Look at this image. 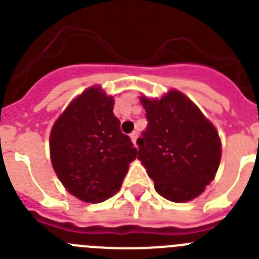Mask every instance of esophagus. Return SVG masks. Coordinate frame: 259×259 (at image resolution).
<instances>
[{"label": "esophagus", "mask_w": 259, "mask_h": 259, "mask_svg": "<svg viewBox=\"0 0 259 259\" xmlns=\"http://www.w3.org/2000/svg\"><path fill=\"white\" fill-rule=\"evenodd\" d=\"M130 137H131V140H132V143L135 144V146H136V141H137V137H139V135H137V132L136 131H134L132 132L131 135H130Z\"/></svg>", "instance_id": "obj_1"}]
</instances>
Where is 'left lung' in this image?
Instances as JSON below:
<instances>
[{
	"label": "left lung",
	"mask_w": 259,
	"mask_h": 259,
	"mask_svg": "<svg viewBox=\"0 0 259 259\" xmlns=\"http://www.w3.org/2000/svg\"><path fill=\"white\" fill-rule=\"evenodd\" d=\"M148 120L139 137V155L154 188L172 202H187L205 191L221 162L214 125L178 91L161 100L141 97Z\"/></svg>",
	"instance_id": "8db88e82"
}]
</instances>
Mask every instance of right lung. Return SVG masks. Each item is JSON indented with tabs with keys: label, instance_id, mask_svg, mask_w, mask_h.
Returning a JSON list of instances; mask_svg holds the SVG:
<instances>
[{
	"label": "right lung",
	"instance_id": "1",
	"mask_svg": "<svg viewBox=\"0 0 259 259\" xmlns=\"http://www.w3.org/2000/svg\"><path fill=\"white\" fill-rule=\"evenodd\" d=\"M113 109L114 98L92 87L68 105L52 128L53 168L65 188L85 202L113 197L137 155Z\"/></svg>",
	"mask_w": 259,
	"mask_h": 259
}]
</instances>
